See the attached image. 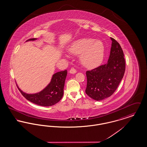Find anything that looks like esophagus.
Returning a JSON list of instances; mask_svg holds the SVG:
<instances>
[{
    "instance_id": "34e87169",
    "label": "esophagus",
    "mask_w": 147,
    "mask_h": 147,
    "mask_svg": "<svg viewBox=\"0 0 147 147\" xmlns=\"http://www.w3.org/2000/svg\"><path fill=\"white\" fill-rule=\"evenodd\" d=\"M69 73L71 74H75L77 73V70L74 68H71L69 70Z\"/></svg>"
}]
</instances>
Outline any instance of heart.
Returning <instances> with one entry per match:
<instances>
[{
	"mask_svg": "<svg viewBox=\"0 0 147 147\" xmlns=\"http://www.w3.org/2000/svg\"><path fill=\"white\" fill-rule=\"evenodd\" d=\"M68 51L71 55H80L82 64L89 68L98 66L103 61L105 48L103 43L92 38H83L73 42Z\"/></svg>",
	"mask_w": 147,
	"mask_h": 147,
	"instance_id": "heart-1",
	"label": "heart"
}]
</instances>
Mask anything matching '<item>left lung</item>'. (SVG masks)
I'll list each match as a JSON object with an SVG mask.
<instances>
[{
  "mask_svg": "<svg viewBox=\"0 0 147 147\" xmlns=\"http://www.w3.org/2000/svg\"><path fill=\"white\" fill-rule=\"evenodd\" d=\"M110 54L107 63L86 72V94L92 99L100 101L111 96L123 78L126 62L119 42L111 37Z\"/></svg>",
  "mask_w": 147,
  "mask_h": 147,
  "instance_id": "1",
  "label": "left lung"
}]
</instances>
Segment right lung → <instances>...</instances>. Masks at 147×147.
I'll list each match as a JSON object with an SVG mask.
<instances>
[{
  "instance_id": "add662e5",
  "label": "right lung",
  "mask_w": 147,
  "mask_h": 147,
  "mask_svg": "<svg viewBox=\"0 0 147 147\" xmlns=\"http://www.w3.org/2000/svg\"><path fill=\"white\" fill-rule=\"evenodd\" d=\"M36 38H31L28 41H34ZM67 70L61 71L53 75L49 84L40 92L28 94L24 92L18 88L21 94L28 100L36 105L51 106L58 102L63 97V89Z\"/></svg>"
}]
</instances>
